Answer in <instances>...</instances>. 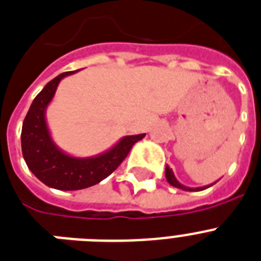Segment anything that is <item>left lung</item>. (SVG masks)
Returning a JSON list of instances; mask_svg holds the SVG:
<instances>
[{"label": "left lung", "instance_id": "8db88e82", "mask_svg": "<svg viewBox=\"0 0 261 261\" xmlns=\"http://www.w3.org/2000/svg\"><path fill=\"white\" fill-rule=\"evenodd\" d=\"M165 177H166V179H168V182L171 185V186H174V188H177V189H182V190H185V191H200V190H204V189H207V188H210V186H213V185L215 184V182H214V184L207 185V186H202V188H188V186H185V185H182L178 182V179L175 178L174 173H173V170L169 168L168 165H166V168H165Z\"/></svg>", "mask_w": 261, "mask_h": 261}]
</instances>
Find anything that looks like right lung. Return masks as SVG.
Masks as SVG:
<instances>
[{"label":"right lung","mask_w":261,"mask_h":261,"mask_svg":"<svg viewBox=\"0 0 261 261\" xmlns=\"http://www.w3.org/2000/svg\"><path fill=\"white\" fill-rule=\"evenodd\" d=\"M75 72H63L48 82L33 100L22 124L21 145L24 162L39 181L57 190H82L99 184L112 174L130 148L145 136V133L125 136L111 149L92 157H73L63 152L51 137L46 111L61 80Z\"/></svg>","instance_id":"1"}]
</instances>
